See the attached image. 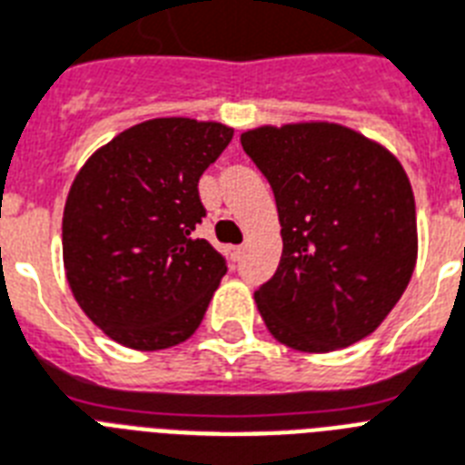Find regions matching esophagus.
<instances>
[{"instance_id": "34e87169", "label": "esophagus", "mask_w": 465, "mask_h": 465, "mask_svg": "<svg viewBox=\"0 0 465 465\" xmlns=\"http://www.w3.org/2000/svg\"><path fill=\"white\" fill-rule=\"evenodd\" d=\"M242 254H244L242 244H237V247H232V250H230V256H232V262H240V259H242Z\"/></svg>"}]
</instances>
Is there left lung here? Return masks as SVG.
Returning a JSON list of instances; mask_svg holds the SVG:
<instances>
[{
  "mask_svg": "<svg viewBox=\"0 0 465 465\" xmlns=\"http://www.w3.org/2000/svg\"><path fill=\"white\" fill-rule=\"evenodd\" d=\"M276 196L283 254L254 292L273 338L329 352L370 336L399 302L418 256L406 170L341 124L259 127L240 136Z\"/></svg>",
  "mask_w": 465,
  "mask_h": 465,
  "instance_id": "1",
  "label": "left lung"
}]
</instances>
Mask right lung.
Wrapping results in <instances>:
<instances>
[{"instance_id": "1", "label": "right lung", "mask_w": 465, "mask_h": 465, "mask_svg": "<svg viewBox=\"0 0 465 465\" xmlns=\"http://www.w3.org/2000/svg\"><path fill=\"white\" fill-rule=\"evenodd\" d=\"M232 141L218 122H141L88 158L66 196V281L85 317L134 351H163L199 329L225 256L194 237L199 177Z\"/></svg>"}]
</instances>
